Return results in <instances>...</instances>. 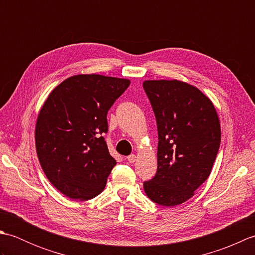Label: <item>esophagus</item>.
I'll list each match as a JSON object with an SVG mask.
<instances>
[{"mask_svg":"<svg viewBox=\"0 0 255 255\" xmlns=\"http://www.w3.org/2000/svg\"><path fill=\"white\" fill-rule=\"evenodd\" d=\"M136 159H137V156L134 154H130V155L127 156V161L129 162V163H133V162L136 161Z\"/></svg>","mask_w":255,"mask_h":255,"instance_id":"34e87169","label":"esophagus"}]
</instances>
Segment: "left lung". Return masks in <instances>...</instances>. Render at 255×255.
Segmentation results:
<instances>
[{"instance_id":"left-lung-1","label":"left lung","mask_w":255,"mask_h":255,"mask_svg":"<svg viewBox=\"0 0 255 255\" xmlns=\"http://www.w3.org/2000/svg\"><path fill=\"white\" fill-rule=\"evenodd\" d=\"M158 126V171L143 183L144 192L161 206H176L194 196L207 180L220 147L217 111L202 91L180 80L142 83Z\"/></svg>"}]
</instances>
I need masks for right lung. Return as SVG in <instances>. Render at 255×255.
Returning <instances> with one entry per match:
<instances>
[{
  "label": "right lung",
  "instance_id": "1",
  "mask_svg": "<svg viewBox=\"0 0 255 255\" xmlns=\"http://www.w3.org/2000/svg\"><path fill=\"white\" fill-rule=\"evenodd\" d=\"M130 80L77 74L48 95L38 114L35 143L42 171L59 192L89 200L104 191L116 165L102 133L107 112Z\"/></svg>",
  "mask_w": 255,
  "mask_h": 255
}]
</instances>
